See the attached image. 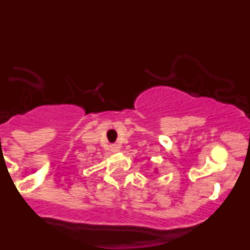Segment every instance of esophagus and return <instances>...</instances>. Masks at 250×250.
<instances>
[{
	"instance_id": "esophagus-1",
	"label": "esophagus",
	"mask_w": 250,
	"mask_h": 250,
	"mask_svg": "<svg viewBox=\"0 0 250 250\" xmlns=\"http://www.w3.org/2000/svg\"><path fill=\"white\" fill-rule=\"evenodd\" d=\"M119 149H120V147L117 145H111L110 146L111 153H117V151H119Z\"/></svg>"
}]
</instances>
